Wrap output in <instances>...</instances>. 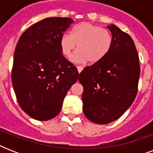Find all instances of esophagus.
<instances>
[{
    "label": "esophagus",
    "instance_id": "obj_1",
    "mask_svg": "<svg viewBox=\"0 0 153 153\" xmlns=\"http://www.w3.org/2000/svg\"><path fill=\"white\" fill-rule=\"evenodd\" d=\"M82 67H80V66H77V70H78V72L79 73H81V71H82Z\"/></svg>",
    "mask_w": 153,
    "mask_h": 153
}]
</instances>
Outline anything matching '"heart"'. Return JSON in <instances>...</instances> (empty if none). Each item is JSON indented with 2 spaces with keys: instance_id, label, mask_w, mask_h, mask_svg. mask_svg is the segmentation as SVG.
<instances>
[{
  "instance_id": "obj_1",
  "label": "heart",
  "mask_w": 153,
  "mask_h": 153,
  "mask_svg": "<svg viewBox=\"0 0 153 153\" xmlns=\"http://www.w3.org/2000/svg\"><path fill=\"white\" fill-rule=\"evenodd\" d=\"M113 43V36L108 30L83 22L74 26L71 34L62 35L59 44L62 55L66 57L70 56L78 46L79 50L70 59L71 62L84 63L89 61L91 63H97L108 55Z\"/></svg>"
}]
</instances>
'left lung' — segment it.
Wrapping results in <instances>:
<instances>
[{"label": "left lung", "instance_id": "obj_1", "mask_svg": "<svg viewBox=\"0 0 153 153\" xmlns=\"http://www.w3.org/2000/svg\"><path fill=\"white\" fill-rule=\"evenodd\" d=\"M114 43L106 57L79 74L83 86L82 109L86 118L99 125L118 119L133 104L140 78L139 57L130 36L114 25L106 26Z\"/></svg>", "mask_w": 153, "mask_h": 153}]
</instances>
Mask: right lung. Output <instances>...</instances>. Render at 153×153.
Returning <instances> with one entry per match:
<instances>
[{
	"label": "right lung",
	"instance_id": "obj_1",
	"mask_svg": "<svg viewBox=\"0 0 153 153\" xmlns=\"http://www.w3.org/2000/svg\"><path fill=\"white\" fill-rule=\"evenodd\" d=\"M74 20L44 19L28 27L16 47L12 82L21 109L32 118L48 121L62 109L65 96L79 79L76 67L65 59L60 38Z\"/></svg>",
	"mask_w": 153,
	"mask_h": 153
}]
</instances>
